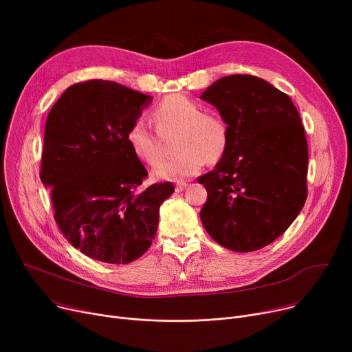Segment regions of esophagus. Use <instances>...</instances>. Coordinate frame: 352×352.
I'll return each instance as SVG.
<instances>
[{"instance_id": "esophagus-1", "label": "esophagus", "mask_w": 352, "mask_h": 352, "mask_svg": "<svg viewBox=\"0 0 352 352\" xmlns=\"http://www.w3.org/2000/svg\"><path fill=\"white\" fill-rule=\"evenodd\" d=\"M187 188V182H177L175 184V191L177 192H181Z\"/></svg>"}]
</instances>
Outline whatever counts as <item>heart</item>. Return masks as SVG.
<instances>
[{"mask_svg":"<svg viewBox=\"0 0 352 352\" xmlns=\"http://www.w3.org/2000/svg\"><path fill=\"white\" fill-rule=\"evenodd\" d=\"M157 131H177L173 158L160 161L153 177L165 181H182L197 175L204 164H217L226 155L230 129L223 117L204 113L202 105L187 96L171 94L153 108ZM129 151L140 161L154 165L161 158V144L142 120H135L126 129Z\"/></svg>","mask_w":352,"mask_h":352,"instance_id":"b5f03b06","label":"heart"}]
</instances>
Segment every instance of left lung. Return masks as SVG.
<instances>
[{
	"mask_svg": "<svg viewBox=\"0 0 352 352\" xmlns=\"http://www.w3.org/2000/svg\"><path fill=\"white\" fill-rule=\"evenodd\" d=\"M230 129L226 155L198 178L207 190L202 226L231 251L251 252L283 235L302 210L308 145L291 98L270 82L235 74L202 92Z\"/></svg>",
	"mask_w": 352,
	"mask_h": 352,
	"instance_id": "obj_1",
	"label": "left lung"
}]
</instances>
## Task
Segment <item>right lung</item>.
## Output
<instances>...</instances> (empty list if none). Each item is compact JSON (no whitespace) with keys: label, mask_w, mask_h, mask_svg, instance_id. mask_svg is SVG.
I'll use <instances>...</instances> for the list:
<instances>
[{"label":"right lung","mask_w":352,"mask_h":352,"mask_svg":"<svg viewBox=\"0 0 352 352\" xmlns=\"http://www.w3.org/2000/svg\"><path fill=\"white\" fill-rule=\"evenodd\" d=\"M151 97L89 80L68 87L50 111L40 178L67 241L107 264H128L151 247L171 182L142 187L148 175L129 151L126 129Z\"/></svg>","instance_id":"obj_1"}]
</instances>
